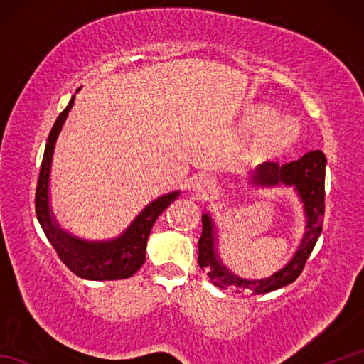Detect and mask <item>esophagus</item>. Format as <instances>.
Returning a JSON list of instances; mask_svg holds the SVG:
<instances>
[{"label":"esophagus","mask_w":364,"mask_h":364,"mask_svg":"<svg viewBox=\"0 0 364 364\" xmlns=\"http://www.w3.org/2000/svg\"><path fill=\"white\" fill-rule=\"evenodd\" d=\"M194 191L203 197H213L218 192V184L210 176H200L194 183Z\"/></svg>","instance_id":"1"}]
</instances>
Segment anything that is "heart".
I'll return each mask as SVG.
<instances>
[{
  "label": "heart",
  "instance_id": "b5f03b06",
  "mask_svg": "<svg viewBox=\"0 0 364 364\" xmlns=\"http://www.w3.org/2000/svg\"><path fill=\"white\" fill-rule=\"evenodd\" d=\"M249 131H261L255 150L262 158H272L282 154L297 141L299 129L269 106H257L245 119Z\"/></svg>",
  "mask_w": 364,
  "mask_h": 364
}]
</instances>
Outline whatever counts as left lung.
<instances>
[{"label": "left lung", "mask_w": 364, "mask_h": 364, "mask_svg": "<svg viewBox=\"0 0 364 364\" xmlns=\"http://www.w3.org/2000/svg\"><path fill=\"white\" fill-rule=\"evenodd\" d=\"M326 154L321 150H313L304 154L297 161H289L280 164L277 161H269L261 164L252 173L250 183L253 186H294L299 194L306 215V228L297 252L291 261L278 272L262 280H245L239 278L228 270L219 258L218 237L215 227L210 214L202 215V236L198 239V266L210 277L211 283L220 289H231L235 292L264 294L297 280L305 267L316 242L321 236L323 225V211H326Z\"/></svg>", "instance_id": "8db88e82"}]
</instances>
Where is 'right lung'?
<instances>
[{
    "label": "right lung",
    "mask_w": 364,
    "mask_h": 364,
    "mask_svg": "<svg viewBox=\"0 0 364 364\" xmlns=\"http://www.w3.org/2000/svg\"><path fill=\"white\" fill-rule=\"evenodd\" d=\"M78 92V90H76ZM75 103V95L68 102L65 109L59 114L50 131L48 141L45 145V153L38 173L36 189V214L43 233L53 249L56 250L60 261L72 270L75 275L86 280H123L134 275L145 261L146 239L151 231L153 223L159 214L180 196V191L158 197L154 202L146 205L142 213L131 222V225L123 233L111 241H86L67 233L59 227L50 208V172L53 162V151L56 139L63 129L64 122Z\"/></svg>",
    "instance_id": "obj_1"
}]
</instances>
